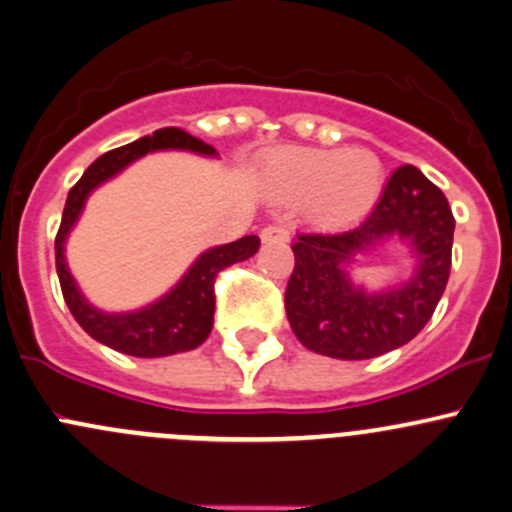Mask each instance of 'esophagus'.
<instances>
[{
  "label": "esophagus",
  "mask_w": 512,
  "mask_h": 512,
  "mask_svg": "<svg viewBox=\"0 0 512 512\" xmlns=\"http://www.w3.org/2000/svg\"><path fill=\"white\" fill-rule=\"evenodd\" d=\"M260 238H262V242H265V245H272V242H287L289 233L282 228V225H267V228L262 230Z\"/></svg>",
  "instance_id": "esophagus-1"
}]
</instances>
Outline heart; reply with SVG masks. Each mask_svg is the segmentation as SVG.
Returning a JSON list of instances; mask_svg holds the SVG:
<instances>
[{
    "label": "heart",
    "instance_id": "obj_1",
    "mask_svg": "<svg viewBox=\"0 0 512 512\" xmlns=\"http://www.w3.org/2000/svg\"><path fill=\"white\" fill-rule=\"evenodd\" d=\"M262 186L279 203H304L324 225L365 218L385 186V169L368 149L282 147L262 164Z\"/></svg>",
    "mask_w": 512,
    "mask_h": 512
}]
</instances>
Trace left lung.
Returning a JSON list of instances; mask_svg holds the SVG:
<instances>
[{"label":"left lung","instance_id":"1","mask_svg":"<svg viewBox=\"0 0 512 512\" xmlns=\"http://www.w3.org/2000/svg\"><path fill=\"white\" fill-rule=\"evenodd\" d=\"M387 241L411 250L413 274L370 293L350 277L354 255ZM454 215L427 176L405 164L392 171L363 223L341 233H299L284 306L309 351L365 360L410 343L432 319L451 270Z\"/></svg>","mask_w":512,"mask_h":512}]
</instances>
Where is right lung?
Wrapping results in <instances>:
<instances>
[{"label":"right lung","mask_w":512,"mask_h":512,"mask_svg":"<svg viewBox=\"0 0 512 512\" xmlns=\"http://www.w3.org/2000/svg\"><path fill=\"white\" fill-rule=\"evenodd\" d=\"M161 149H181V152H193L201 154V157H218L211 144L191 137L179 127L157 129L149 137L112 149V152L95 159L88 166V171L80 176L78 184L71 188L66 208H63L61 228L56 235V272L61 279L63 299L71 309L73 319L95 341L105 343L120 353L134 355V358H161V355L193 351V348L201 346L211 336L213 328L215 274L235 265V262L247 260L260 250L257 235H245V238L228 242V245L211 247L196 257V262L188 267L184 277L164 297L142 306V309L102 311L83 297L78 282L68 270L66 240L73 225L78 223L80 213H83L85 201L95 188L115 179L132 161L142 159L149 152H161Z\"/></svg>","instance_id":"add662e5"}]
</instances>
